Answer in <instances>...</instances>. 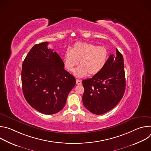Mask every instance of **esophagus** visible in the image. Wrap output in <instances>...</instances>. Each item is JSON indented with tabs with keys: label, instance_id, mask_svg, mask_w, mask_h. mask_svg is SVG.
I'll return each instance as SVG.
<instances>
[{
	"label": "esophagus",
	"instance_id": "34e87169",
	"mask_svg": "<svg viewBox=\"0 0 151 151\" xmlns=\"http://www.w3.org/2000/svg\"><path fill=\"white\" fill-rule=\"evenodd\" d=\"M76 83L77 85H81L82 84V82H81V80H79V79L76 80Z\"/></svg>",
	"mask_w": 151,
	"mask_h": 151
}]
</instances>
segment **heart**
Listing matches in <instances>:
<instances>
[{"instance_id": "1", "label": "heart", "mask_w": 151, "mask_h": 151, "mask_svg": "<svg viewBox=\"0 0 151 151\" xmlns=\"http://www.w3.org/2000/svg\"><path fill=\"white\" fill-rule=\"evenodd\" d=\"M109 57L107 48L97 46L91 43L77 42L70 50L68 49L63 57L65 69L73 72L78 61L80 65L74 71V75L78 78L98 74L105 66Z\"/></svg>"}]
</instances>
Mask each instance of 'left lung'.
I'll use <instances>...</instances> for the list:
<instances>
[{
  "instance_id": "obj_1",
  "label": "left lung",
  "mask_w": 151,
  "mask_h": 151,
  "mask_svg": "<svg viewBox=\"0 0 151 151\" xmlns=\"http://www.w3.org/2000/svg\"><path fill=\"white\" fill-rule=\"evenodd\" d=\"M84 106L91 113L101 115L113 109L123 97L125 90L124 58L116 49L104 68L93 78L82 81Z\"/></svg>"
}]
</instances>
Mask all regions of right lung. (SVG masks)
<instances>
[{
    "label": "right lung",
    "instance_id": "1",
    "mask_svg": "<svg viewBox=\"0 0 151 151\" xmlns=\"http://www.w3.org/2000/svg\"><path fill=\"white\" fill-rule=\"evenodd\" d=\"M48 45V42L36 44L29 52L23 63L21 82L27 103L40 113L52 115L63 109L76 79Z\"/></svg>",
    "mask_w": 151,
    "mask_h": 151
}]
</instances>
